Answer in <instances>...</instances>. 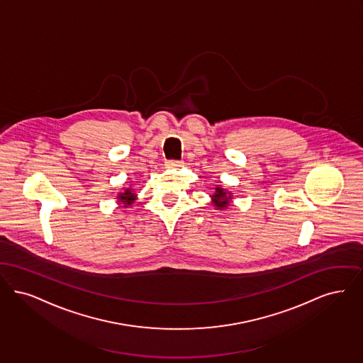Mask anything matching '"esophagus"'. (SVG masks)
Returning a JSON list of instances; mask_svg holds the SVG:
<instances>
[{"label":"esophagus","mask_w":363,"mask_h":363,"mask_svg":"<svg viewBox=\"0 0 363 363\" xmlns=\"http://www.w3.org/2000/svg\"><path fill=\"white\" fill-rule=\"evenodd\" d=\"M183 165V162L182 161H179V160H168L167 162H165V167L167 168H179V167H182Z\"/></svg>","instance_id":"34e87169"}]
</instances>
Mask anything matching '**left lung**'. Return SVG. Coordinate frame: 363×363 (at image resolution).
<instances>
[{
	"label": "left lung",
	"mask_w": 363,
	"mask_h": 363,
	"mask_svg": "<svg viewBox=\"0 0 363 363\" xmlns=\"http://www.w3.org/2000/svg\"><path fill=\"white\" fill-rule=\"evenodd\" d=\"M214 198V205L217 206L218 208H225L228 207V202L230 201V196L229 194H226L223 189L217 187L216 189V194L213 195Z\"/></svg>",
	"instance_id": "left-lung-1"
}]
</instances>
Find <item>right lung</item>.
<instances>
[{"label":"right lung","mask_w":363,"mask_h":363,"mask_svg":"<svg viewBox=\"0 0 363 363\" xmlns=\"http://www.w3.org/2000/svg\"><path fill=\"white\" fill-rule=\"evenodd\" d=\"M134 196L135 195L131 192V189H126L123 194H119L118 199H119V202H123V205H125L123 207H127L134 202Z\"/></svg>","instance_id":"right-lung-1"}]
</instances>
